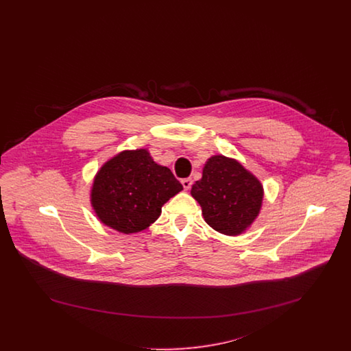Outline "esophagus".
I'll use <instances>...</instances> for the list:
<instances>
[{
	"mask_svg": "<svg viewBox=\"0 0 351 351\" xmlns=\"http://www.w3.org/2000/svg\"><path fill=\"white\" fill-rule=\"evenodd\" d=\"M192 183H193V182H192V179H191V178H186V179H183V180H182V184H183L184 189H185V191H188V189L192 186Z\"/></svg>",
	"mask_w": 351,
	"mask_h": 351,
	"instance_id": "esophagus-1",
	"label": "esophagus"
}]
</instances>
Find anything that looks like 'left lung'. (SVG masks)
<instances>
[{"mask_svg":"<svg viewBox=\"0 0 351 351\" xmlns=\"http://www.w3.org/2000/svg\"><path fill=\"white\" fill-rule=\"evenodd\" d=\"M191 195L201 205L205 222L226 235L243 233L259 215L261 182L237 160L223 155L208 159Z\"/></svg>","mask_w":351,"mask_h":351,"instance_id":"obj_1","label":"left lung"}]
</instances>
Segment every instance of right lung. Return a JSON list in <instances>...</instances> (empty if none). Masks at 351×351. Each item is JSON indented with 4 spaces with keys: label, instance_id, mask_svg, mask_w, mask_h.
<instances>
[{
    "label": "right lung",
    "instance_id": "add662e5",
    "mask_svg": "<svg viewBox=\"0 0 351 351\" xmlns=\"http://www.w3.org/2000/svg\"><path fill=\"white\" fill-rule=\"evenodd\" d=\"M183 185L145 149L122 151L97 172L90 201L106 226L125 234L147 229Z\"/></svg>",
    "mask_w": 351,
    "mask_h": 351
}]
</instances>
